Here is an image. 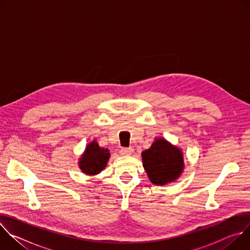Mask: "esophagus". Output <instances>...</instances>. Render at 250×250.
Segmentation results:
<instances>
[{"mask_svg":"<svg viewBox=\"0 0 250 250\" xmlns=\"http://www.w3.org/2000/svg\"><path fill=\"white\" fill-rule=\"evenodd\" d=\"M132 152H133L132 147H128V148L124 147V148H122V149L120 150V153H121L122 155H130Z\"/></svg>","mask_w":250,"mask_h":250,"instance_id":"34e87169","label":"esophagus"}]
</instances>
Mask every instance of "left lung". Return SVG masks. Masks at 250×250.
Listing matches in <instances>:
<instances>
[{
  "instance_id": "8db88e82",
  "label": "left lung",
  "mask_w": 250,
  "mask_h": 250,
  "mask_svg": "<svg viewBox=\"0 0 250 250\" xmlns=\"http://www.w3.org/2000/svg\"><path fill=\"white\" fill-rule=\"evenodd\" d=\"M141 157L148 179L155 185L176 181L185 166L182 150L163 137H156L150 148L141 152Z\"/></svg>"
}]
</instances>
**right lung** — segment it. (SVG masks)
Masks as SVG:
<instances>
[{"label": "right lung", "mask_w": 250, "mask_h": 250, "mask_svg": "<svg viewBox=\"0 0 250 250\" xmlns=\"http://www.w3.org/2000/svg\"><path fill=\"white\" fill-rule=\"evenodd\" d=\"M111 153L108 148L99 146L98 142L93 140L87 145L83 154L79 158V168L88 176H95L101 173L108 164Z\"/></svg>", "instance_id": "right-lung-1"}]
</instances>
